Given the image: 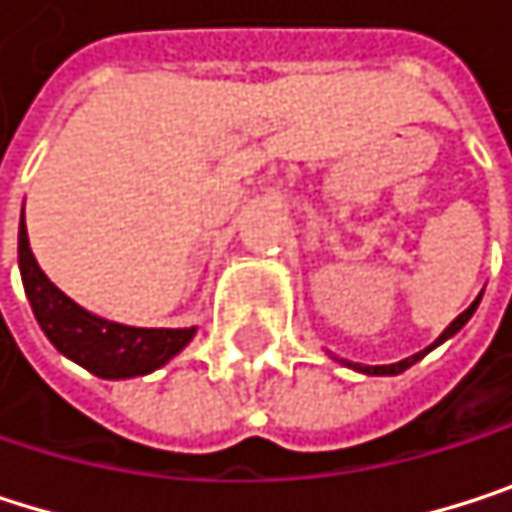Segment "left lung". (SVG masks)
<instances>
[{
    "label": "left lung",
    "instance_id": "obj_1",
    "mask_svg": "<svg viewBox=\"0 0 512 512\" xmlns=\"http://www.w3.org/2000/svg\"><path fill=\"white\" fill-rule=\"evenodd\" d=\"M480 297H483V294H480ZM480 297H477V300H474V303H471V306H468V309H465V312H462V315H459V318H456V321H453V324H450V327H447V330H444V333H441V336H438V339H435V342H432L426 351H420V354H414V357H408V360H399V363H390V366H363V363H348V360H339V363H345L348 369H354V372H363V375H402L405 369H411L414 363H420V360H423L429 351H435L438 345H444L447 339H453V336H456V333H459V330H462V327L471 321V315L477 312V306H480Z\"/></svg>",
    "mask_w": 512,
    "mask_h": 512
}]
</instances>
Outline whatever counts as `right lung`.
<instances>
[{
  "instance_id": "add662e5",
  "label": "right lung",
  "mask_w": 512,
  "mask_h": 512,
  "mask_svg": "<svg viewBox=\"0 0 512 512\" xmlns=\"http://www.w3.org/2000/svg\"><path fill=\"white\" fill-rule=\"evenodd\" d=\"M17 264L35 321L50 345L98 378L122 381L149 375L173 360L197 333V327H128L86 312L44 276L29 248L23 218L17 233Z\"/></svg>"
}]
</instances>
